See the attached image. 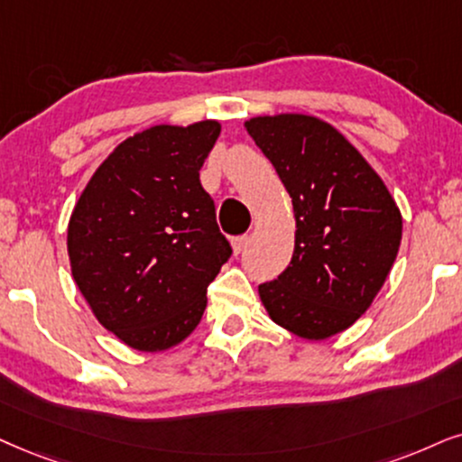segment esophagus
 <instances>
[{
  "mask_svg": "<svg viewBox=\"0 0 462 462\" xmlns=\"http://www.w3.org/2000/svg\"><path fill=\"white\" fill-rule=\"evenodd\" d=\"M247 241H249V236L247 235H241V236H235L232 238V249H235V254L238 255L241 254V251L247 247Z\"/></svg>",
  "mask_w": 462,
  "mask_h": 462,
  "instance_id": "34e87169",
  "label": "esophagus"
}]
</instances>
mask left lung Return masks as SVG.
<instances>
[{
    "mask_svg": "<svg viewBox=\"0 0 462 462\" xmlns=\"http://www.w3.org/2000/svg\"><path fill=\"white\" fill-rule=\"evenodd\" d=\"M288 189L296 235L290 266L262 283L274 324L309 341L347 330L386 282L402 217L394 198L337 127L311 115L245 121Z\"/></svg>",
    "mask_w": 462,
    "mask_h": 462,
    "instance_id": "left-lung-1",
    "label": "left lung"
}]
</instances>
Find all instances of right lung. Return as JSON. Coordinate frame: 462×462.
<instances>
[{
  "instance_id": "obj_1",
  "label": "right lung",
  "mask_w": 462,
  "mask_h": 462,
  "mask_svg": "<svg viewBox=\"0 0 462 462\" xmlns=\"http://www.w3.org/2000/svg\"><path fill=\"white\" fill-rule=\"evenodd\" d=\"M221 132L153 125L100 163L68 224L72 277L104 328L138 352L188 338L232 249L200 168Z\"/></svg>"
}]
</instances>
